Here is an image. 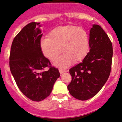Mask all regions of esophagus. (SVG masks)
<instances>
[{
    "label": "esophagus",
    "mask_w": 122,
    "mask_h": 122,
    "mask_svg": "<svg viewBox=\"0 0 122 122\" xmlns=\"http://www.w3.org/2000/svg\"><path fill=\"white\" fill-rule=\"evenodd\" d=\"M66 71H67V70H62V69L59 70V72H60V74H63V73H66Z\"/></svg>",
    "instance_id": "34e87169"
}]
</instances>
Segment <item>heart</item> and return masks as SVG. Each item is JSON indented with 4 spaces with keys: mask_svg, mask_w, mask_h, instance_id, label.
Masks as SVG:
<instances>
[{
    "mask_svg": "<svg viewBox=\"0 0 122 122\" xmlns=\"http://www.w3.org/2000/svg\"><path fill=\"white\" fill-rule=\"evenodd\" d=\"M62 52L65 54L60 57L55 65L66 68L73 61L81 62L86 57L89 49V37L83 28L69 25L59 26L52 30L48 38L42 40L40 48L46 58L54 61Z\"/></svg>",
    "mask_w": 122,
    "mask_h": 122,
    "instance_id": "obj_1",
    "label": "heart"
}]
</instances>
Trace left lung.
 Listing matches in <instances>:
<instances>
[{
    "mask_svg": "<svg viewBox=\"0 0 122 122\" xmlns=\"http://www.w3.org/2000/svg\"><path fill=\"white\" fill-rule=\"evenodd\" d=\"M90 51L82 62L70 70L72 80L67 88L73 97L84 101L93 97L103 87L111 73L112 45L101 26L90 30Z\"/></svg>",
    "mask_w": 122,
    "mask_h": 122,
    "instance_id": "obj_1",
    "label": "left lung"
}]
</instances>
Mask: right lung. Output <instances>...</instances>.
<instances>
[{"label": "right lung", "mask_w": 122, "mask_h": 122, "mask_svg": "<svg viewBox=\"0 0 122 122\" xmlns=\"http://www.w3.org/2000/svg\"><path fill=\"white\" fill-rule=\"evenodd\" d=\"M40 27L35 22L24 27L14 38L10 54V68L18 88L35 101L48 97L60 77L59 70L51 66L41 50Z\"/></svg>", "instance_id": "1"}]
</instances>
